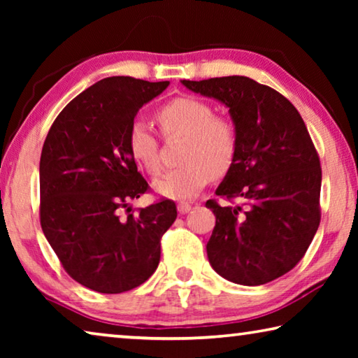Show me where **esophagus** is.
<instances>
[{
    "label": "esophagus",
    "mask_w": 358,
    "mask_h": 358,
    "mask_svg": "<svg viewBox=\"0 0 358 358\" xmlns=\"http://www.w3.org/2000/svg\"><path fill=\"white\" fill-rule=\"evenodd\" d=\"M178 213L180 215H186V213H189V211L192 210V207H191V205L189 203H178Z\"/></svg>",
    "instance_id": "esophagus-1"
}]
</instances>
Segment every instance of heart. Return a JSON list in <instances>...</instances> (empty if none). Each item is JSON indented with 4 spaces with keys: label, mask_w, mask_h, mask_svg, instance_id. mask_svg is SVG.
<instances>
[{
    "label": "heart",
    "mask_w": 358,
    "mask_h": 358,
    "mask_svg": "<svg viewBox=\"0 0 358 358\" xmlns=\"http://www.w3.org/2000/svg\"><path fill=\"white\" fill-rule=\"evenodd\" d=\"M167 136H185L181 150L183 166L153 181L157 196L172 201H189L208 185L211 177H221L232 167L237 155V129L224 117H215L208 102L197 98H177L157 112ZM128 148L138 166L151 175L159 172L157 141L141 120L131 124Z\"/></svg>",
    "instance_id": "obj_1"
}]
</instances>
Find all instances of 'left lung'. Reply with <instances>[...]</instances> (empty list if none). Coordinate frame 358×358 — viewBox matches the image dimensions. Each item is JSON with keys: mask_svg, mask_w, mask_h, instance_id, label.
Returning a JSON list of instances; mask_svg holds the SVG:
<instances>
[{"mask_svg": "<svg viewBox=\"0 0 358 358\" xmlns=\"http://www.w3.org/2000/svg\"><path fill=\"white\" fill-rule=\"evenodd\" d=\"M181 83L226 106L237 129V155L216 196L241 205L205 203L216 216L210 265L241 286L273 281L300 262L320 222L322 171L305 121L282 94L250 77Z\"/></svg>", "mask_w": 358, "mask_h": 358, "instance_id": "obj_1", "label": "left lung"}]
</instances>
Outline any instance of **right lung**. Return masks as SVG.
Listing matches in <instances>:
<instances>
[{
    "label": "right lung",
    "mask_w": 358,
    "mask_h": 358,
    "mask_svg": "<svg viewBox=\"0 0 358 358\" xmlns=\"http://www.w3.org/2000/svg\"><path fill=\"white\" fill-rule=\"evenodd\" d=\"M169 82L107 77L66 106L42 147L41 226L72 280L101 294L141 286L177 217L172 201L120 215L147 191L128 148L137 112Z\"/></svg>",
    "instance_id": "obj_1"
}]
</instances>
